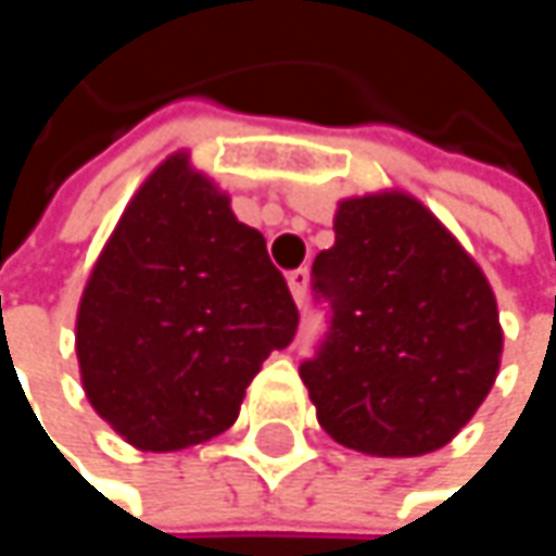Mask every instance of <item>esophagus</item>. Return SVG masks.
Listing matches in <instances>:
<instances>
[{"mask_svg": "<svg viewBox=\"0 0 556 556\" xmlns=\"http://www.w3.org/2000/svg\"><path fill=\"white\" fill-rule=\"evenodd\" d=\"M286 279H289V292H292V299L302 305V302H305V292H308V267L292 270Z\"/></svg>", "mask_w": 556, "mask_h": 556, "instance_id": "1", "label": "esophagus"}]
</instances>
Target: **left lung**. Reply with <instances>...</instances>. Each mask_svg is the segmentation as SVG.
Listing matches in <instances>:
<instances>
[{"instance_id": "1", "label": "left lung", "mask_w": 556, "mask_h": 556, "mask_svg": "<svg viewBox=\"0 0 556 556\" xmlns=\"http://www.w3.org/2000/svg\"><path fill=\"white\" fill-rule=\"evenodd\" d=\"M312 292L328 331L299 377L318 425L351 451L431 454L496 383V295L457 238L405 192L338 205L334 248L315 257Z\"/></svg>"}]
</instances>
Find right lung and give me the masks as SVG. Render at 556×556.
Instances as JSON below:
<instances>
[{"label": "right lung", "instance_id": "1", "mask_svg": "<svg viewBox=\"0 0 556 556\" xmlns=\"http://www.w3.org/2000/svg\"><path fill=\"white\" fill-rule=\"evenodd\" d=\"M295 328L264 235L173 154L128 202L83 289V389L128 444L182 451L235 425L244 389Z\"/></svg>", "mask_w": 556, "mask_h": 556}]
</instances>
